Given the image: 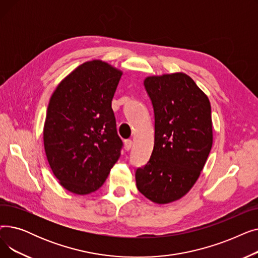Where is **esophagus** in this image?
Listing matches in <instances>:
<instances>
[{"mask_svg":"<svg viewBox=\"0 0 258 258\" xmlns=\"http://www.w3.org/2000/svg\"><path fill=\"white\" fill-rule=\"evenodd\" d=\"M132 147H133V141H132L131 139L125 140V142H124V148H125V151H130Z\"/></svg>","mask_w":258,"mask_h":258,"instance_id":"34e87169","label":"esophagus"}]
</instances>
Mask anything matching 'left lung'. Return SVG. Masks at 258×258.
<instances>
[{
	"instance_id": "8db88e82",
	"label": "left lung",
	"mask_w": 258,
	"mask_h": 258,
	"mask_svg": "<svg viewBox=\"0 0 258 258\" xmlns=\"http://www.w3.org/2000/svg\"><path fill=\"white\" fill-rule=\"evenodd\" d=\"M155 114L150 160L136 170L138 190L157 204L184 197L197 182L212 146L211 105L184 73L145 78Z\"/></svg>"
}]
</instances>
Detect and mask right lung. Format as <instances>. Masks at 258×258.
Masks as SVG:
<instances>
[{
  "instance_id": "obj_1",
  "label": "right lung",
  "mask_w": 258,
  "mask_h": 258,
  "mask_svg": "<svg viewBox=\"0 0 258 258\" xmlns=\"http://www.w3.org/2000/svg\"><path fill=\"white\" fill-rule=\"evenodd\" d=\"M122 72L101 60L77 67L52 94L44 125L49 165L60 185L76 195L96 191L118 161L112 99Z\"/></svg>"
}]
</instances>
